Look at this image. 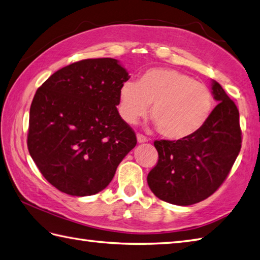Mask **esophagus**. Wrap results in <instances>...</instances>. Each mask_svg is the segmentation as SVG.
Returning <instances> with one entry per match:
<instances>
[{
  "label": "esophagus",
  "instance_id": "esophagus-1",
  "mask_svg": "<svg viewBox=\"0 0 260 260\" xmlns=\"http://www.w3.org/2000/svg\"><path fill=\"white\" fill-rule=\"evenodd\" d=\"M137 140H138V142H139V144H144V142L148 141L147 138L141 134H137Z\"/></svg>",
  "mask_w": 260,
  "mask_h": 260
}]
</instances>
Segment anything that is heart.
<instances>
[{
	"instance_id": "heart-1",
	"label": "heart",
	"mask_w": 260,
	"mask_h": 260,
	"mask_svg": "<svg viewBox=\"0 0 260 260\" xmlns=\"http://www.w3.org/2000/svg\"><path fill=\"white\" fill-rule=\"evenodd\" d=\"M150 104V115L158 131L172 140H181L198 132L213 109V95L203 84L173 68H151L139 82L125 81L119 89V114L134 124Z\"/></svg>"
}]
</instances>
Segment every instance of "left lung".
I'll list each match as a JSON object with an SVG mask.
<instances>
[{
  "label": "left lung",
  "mask_w": 260,
  "mask_h": 260,
  "mask_svg": "<svg viewBox=\"0 0 260 260\" xmlns=\"http://www.w3.org/2000/svg\"><path fill=\"white\" fill-rule=\"evenodd\" d=\"M212 94L219 104L198 132L181 140H156L158 162L147 182L165 202L192 205L211 197L222 183L241 149L239 111L218 82Z\"/></svg>",
  "instance_id": "left-lung-1"
}]
</instances>
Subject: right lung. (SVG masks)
Segmentation results:
<instances>
[{"label": "right lung", "mask_w": 260, "mask_h": 260, "mask_svg": "<svg viewBox=\"0 0 260 260\" xmlns=\"http://www.w3.org/2000/svg\"><path fill=\"white\" fill-rule=\"evenodd\" d=\"M130 78L113 58L71 63L37 89L30 107L28 149L47 181L60 192L87 197L112 181L137 145L116 105Z\"/></svg>", "instance_id": "1"}]
</instances>
